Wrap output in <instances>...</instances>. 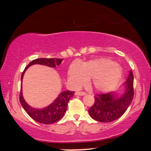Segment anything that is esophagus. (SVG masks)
I'll return each instance as SVG.
<instances>
[{
	"instance_id": "1",
	"label": "esophagus",
	"mask_w": 151,
	"mask_h": 151,
	"mask_svg": "<svg viewBox=\"0 0 151 151\" xmlns=\"http://www.w3.org/2000/svg\"><path fill=\"white\" fill-rule=\"evenodd\" d=\"M75 95L76 96H84L86 95V93L83 92V91H76Z\"/></svg>"
}]
</instances>
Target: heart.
<instances>
[{
  "mask_svg": "<svg viewBox=\"0 0 151 151\" xmlns=\"http://www.w3.org/2000/svg\"><path fill=\"white\" fill-rule=\"evenodd\" d=\"M123 70L115 62L109 59L90 60L78 66L71 65L68 70V80L75 87L90 79L91 87L98 91L106 92L114 87L122 77Z\"/></svg>",
  "mask_w": 151,
  "mask_h": 151,
  "instance_id": "heart-1",
  "label": "heart"
}]
</instances>
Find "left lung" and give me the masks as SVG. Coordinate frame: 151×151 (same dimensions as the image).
<instances>
[{"mask_svg":"<svg viewBox=\"0 0 151 151\" xmlns=\"http://www.w3.org/2000/svg\"><path fill=\"white\" fill-rule=\"evenodd\" d=\"M133 98V74L132 71H130L123 92H111L95 96V102L89 109V114L90 116L97 121L111 122L125 113Z\"/></svg>","mask_w":151,"mask_h":151,"instance_id":"obj_1","label":"left lung"}]
</instances>
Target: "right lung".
Here are the masks:
<instances>
[{
  "label": "right lung",
  "mask_w": 151,
  "mask_h": 151,
  "mask_svg": "<svg viewBox=\"0 0 151 151\" xmlns=\"http://www.w3.org/2000/svg\"><path fill=\"white\" fill-rule=\"evenodd\" d=\"M62 59L58 58H40L32 60L27 67L25 70L22 72L21 75V89H20V101L21 103L22 106L25 109L30 116L37 122L43 124H51L57 122L63 117L65 115L67 107V104L72 97H73L74 91H71L70 90L62 91L58 96L55 99L52 103L50 104L47 106L42 109L33 108L30 106L25 100L24 99L22 96V81L23 79L24 74L28 67L33 65H42L47 66L50 67L56 68L62 63Z\"/></svg>",
  "instance_id": "right-lung-1"
}]
</instances>
